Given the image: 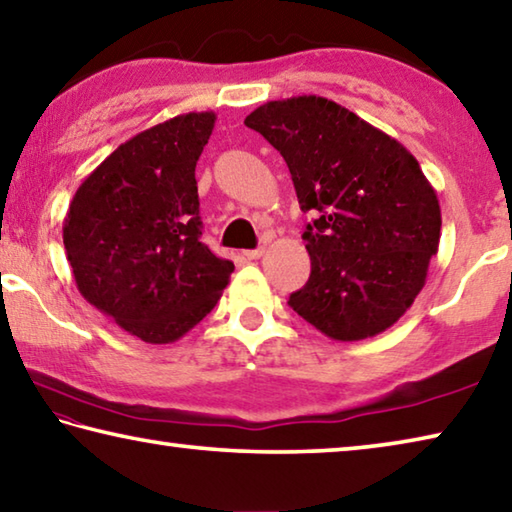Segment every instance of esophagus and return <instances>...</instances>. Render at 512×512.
<instances>
[{"label": "esophagus", "mask_w": 512, "mask_h": 512, "mask_svg": "<svg viewBox=\"0 0 512 512\" xmlns=\"http://www.w3.org/2000/svg\"><path fill=\"white\" fill-rule=\"evenodd\" d=\"M248 259H259L264 255V246H259V248H253V250H246L244 253Z\"/></svg>", "instance_id": "1"}]
</instances>
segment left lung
I'll use <instances>...</instances> for the list:
<instances>
[{"instance_id": "obj_1", "label": "left lung", "mask_w": 512, "mask_h": 512, "mask_svg": "<svg viewBox=\"0 0 512 512\" xmlns=\"http://www.w3.org/2000/svg\"><path fill=\"white\" fill-rule=\"evenodd\" d=\"M244 124L287 162L311 257L289 307L334 341L377 336L404 316L438 253L440 205L418 160L339 103L268 101Z\"/></svg>"}]
</instances>
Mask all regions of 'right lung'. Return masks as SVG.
<instances>
[{"label": "right lung", "mask_w": 512, "mask_h": 512, "mask_svg": "<svg viewBox=\"0 0 512 512\" xmlns=\"http://www.w3.org/2000/svg\"><path fill=\"white\" fill-rule=\"evenodd\" d=\"M214 112H187L112 151L69 203L67 262L81 296L144 343H173L210 314L235 264L201 235L196 162Z\"/></svg>", "instance_id": "obj_1"}]
</instances>
